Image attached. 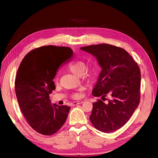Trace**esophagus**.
<instances>
[{"label": "esophagus", "mask_w": 158, "mask_h": 158, "mask_svg": "<svg viewBox=\"0 0 158 158\" xmlns=\"http://www.w3.org/2000/svg\"><path fill=\"white\" fill-rule=\"evenodd\" d=\"M83 102H75L73 103V106H76V105H78V104H81Z\"/></svg>", "instance_id": "1"}]
</instances>
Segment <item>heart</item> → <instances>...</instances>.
I'll use <instances>...</instances> for the list:
<instances>
[{"label": "heart", "mask_w": 158, "mask_h": 158, "mask_svg": "<svg viewBox=\"0 0 158 158\" xmlns=\"http://www.w3.org/2000/svg\"><path fill=\"white\" fill-rule=\"evenodd\" d=\"M69 69L71 73H73L76 76H82L89 82H93L95 79V73L94 71H87L88 64L84 60H78L70 63L69 66ZM56 81H57V80H56ZM71 96L75 99L81 98V97H82L81 91H78L77 92L73 94Z\"/></svg>", "instance_id": "heart-1"}]
</instances>
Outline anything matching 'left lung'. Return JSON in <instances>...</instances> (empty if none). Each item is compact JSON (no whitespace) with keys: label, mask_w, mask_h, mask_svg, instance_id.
<instances>
[{"label":"left lung","mask_w":158,"mask_h":158,"mask_svg":"<svg viewBox=\"0 0 158 158\" xmlns=\"http://www.w3.org/2000/svg\"><path fill=\"white\" fill-rule=\"evenodd\" d=\"M80 49L96 57L102 68L92 94L95 97L101 96L103 101L98 99L93 103L90 121L103 132L115 131L125 125L139 105V66L121 47L102 44ZM107 94L111 99L105 103Z\"/></svg>","instance_id":"8db88e82"}]
</instances>
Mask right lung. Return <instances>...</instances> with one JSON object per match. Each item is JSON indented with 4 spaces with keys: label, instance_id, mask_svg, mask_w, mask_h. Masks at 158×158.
Returning a JSON list of instances; mask_svg holds the SVG:
<instances>
[{
    "label": "right lung",
    "instance_id": "1",
    "mask_svg": "<svg viewBox=\"0 0 158 158\" xmlns=\"http://www.w3.org/2000/svg\"><path fill=\"white\" fill-rule=\"evenodd\" d=\"M69 47L43 46L30 51L18 69L16 95L30 126L45 136L54 135L64 124L70 107L51 104L49 94L55 89L52 80L64 61L73 56Z\"/></svg>",
    "mask_w": 158,
    "mask_h": 158
}]
</instances>
